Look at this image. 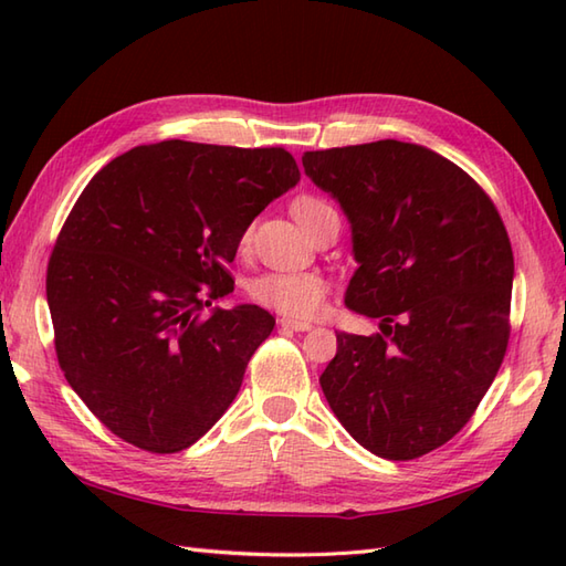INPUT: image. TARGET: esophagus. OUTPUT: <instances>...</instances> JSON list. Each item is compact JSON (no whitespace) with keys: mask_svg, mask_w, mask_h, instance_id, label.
Listing matches in <instances>:
<instances>
[{"mask_svg":"<svg viewBox=\"0 0 566 566\" xmlns=\"http://www.w3.org/2000/svg\"><path fill=\"white\" fill-rule=\"evenodd\" d=\"M280 326H282L284 331H294V333H306V331L314 328V326H311V323H306V321H294V318H282Z\"/></svg>","mask_w":566,"mask_h":566,"instance_id":"1","label":"esophagus"}]
</instances>
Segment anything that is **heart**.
I'll return each mask as SVG.
<instances>
[{
  "instance_id": "heart-1",
  "label": "heart",
  "mask_w": 566,
  "mask_h": 566,
  "mask_svg": "<svg viewBox=\"0 0 566 566\" xmlns=\"http://www.w3.org/2000/svg\"><path fill=\"white\" fill-rule=\"evenodd\" d=\"M292 213L311 233L328 213H335V209L318 197H298L292 203ZM250 238L252 228L248 226L240 233V248L245 250L250 245ZM248 292L262 306L280 311L290 318L306 321L316 318L323 311L328 296V280L318 272H264L248 284Z\"/></svg>"
}]
</instances>
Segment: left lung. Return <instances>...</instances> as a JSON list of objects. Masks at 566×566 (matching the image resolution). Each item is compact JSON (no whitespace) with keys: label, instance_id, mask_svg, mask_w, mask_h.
I'll list each match as a JSON object with an SVG mask.
<instances>
[{"label":"left lung","instance_id":"obj_1","mask_svg":"<svg viewBox=\"0 0 566 566\" xmlns=\"http://www.w3.org/2000/svg\"><path fill=\"white\" fill-rule=\"evenodd\" d=\"M340 203L359 268L345 306L381 333H338L321 375L343 428L384 460H416L476 411L511 335L513 250L486 191L436 150L377 140L304 153Z\"/></svg>","mask_w":566,"mask_h":566}]
</instances>
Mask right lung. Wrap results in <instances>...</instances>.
<instances>
[{"instance_id":"1","label":"right lung","mask_w":566,"mask_h":566,"mask_svg":"<svg viewBox=\"0 0 566 566\" xmlns=\"http://www.w3.org/2000/svg\"><path fill=\"white\" fill-rule=\"evenodd\" d=\"M302 175L284 148L163 140L90 179L48 262L60 369L114 436L170 454L195 444L274 328L233 292L240 233Z\"/></svg>"}]
</instances>
